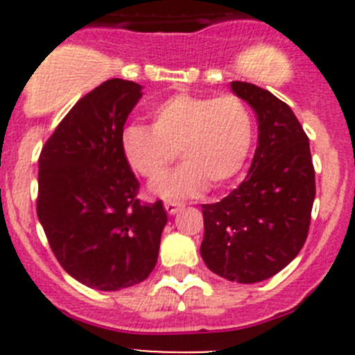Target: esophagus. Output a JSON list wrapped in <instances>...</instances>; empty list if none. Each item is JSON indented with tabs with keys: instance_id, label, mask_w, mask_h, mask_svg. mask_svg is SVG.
<instances>
[{
	"instance_id": "1",
	"label": "esophagus",
	"mask_w": 355,
	"mask_h": 355,
	"mask_svg": "<svg viewBox=\"0 0 355 355\" xmlns=\"http://www.w3.org/2000/svg\"><path fill=\"white\" fill-rule=\"evenodd\" d=\"M164 209H166L168 214H177L178 211L182 209V206L178 202H164Z\"/></svg>"
}]
</instances>
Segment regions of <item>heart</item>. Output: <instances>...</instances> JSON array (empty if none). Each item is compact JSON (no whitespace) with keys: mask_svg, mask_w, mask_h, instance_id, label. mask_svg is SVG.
<instances>
[{"mask_svg":"<svg viewBox=\"0 0 355 355\" xmlns=\"http://www.w3.org/2000/svg\"><path fill=\"white\" fill-rule=\"evenodd\" d=\"M153 125L128 123L120 144L134 173L153 180L179 151L184 164L151 184L166 199L196 198L207 189L227 187L249 159L254 142V118L239 96L178 92L151 111Z\"/></svg>","mask_w":355,"mask_h":355,"instance_id":"b5f03b06","label":"heart"}]
</instances>
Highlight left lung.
<instances>
[{"instance_id":"obj_1","label":"left lung","mask_w":355,"mask_h":355,"mask_svg":"<svg viewBox=\"0 0 355 355\" xmlns=\"http://www.w3.org/2000/svg\"><path fill=\"white\" fill-rule=\"evenodd\" d=\"M232 91L257 116L249 175L220 202L202 204L200 256L218 277L239 284L271 278L306 244L316 180L309 139L287 103L249 82Z\"/></svg>"}]
</instances>
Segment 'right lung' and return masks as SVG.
I'll return each mask as SVG.
<instances>
[{
    "instance_id": "right-lung-1",
    "label": "right lung",
    "mask_w": 355,
    "mask_h": 355,
    "mask_svg": "<svg viewBox=\"0 0 355 355\" xmlns=\"http://www.w3.org/2000/svg\"><path fill=\"white\" fill-rule=\"evenodd\" d=\"M141 85L110 78L78 99L39 156L37 218L63 270L98 290L141 284L155 270L163 202H141L120 135Z\"/></svg>"
}]
</instances>
